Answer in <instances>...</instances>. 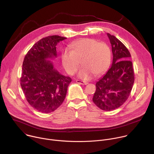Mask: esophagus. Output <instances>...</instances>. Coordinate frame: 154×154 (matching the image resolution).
Wrapping results in <instances>:
<instances>
[{"label": "esophagus", "instance_id": "esophagus-1", "mask_svg": "<svg viewBox=\"0 0 154 154\" xmlns=\"http://www.w3.org/2000/svg\"><path fill=\"white\" fill-rule=\"evenodd\" d=\"M76 82L79 84H81V85H87L88 84V82H85V81H81V80H76Z\"/></svg>", "mask_w": 154, "mask_h": 154}]
</instances>
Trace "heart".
Instances as JSON below:
<instances>
[{
  "label": "heart",
  "mask_w": 154,
  "mask_h": 154,
  "mask_svg": "<svg viewBox=\"0 0 154 154\" xmlns=\"http://www.w3.org/2000/svg\"><path fill=\"white\" fill-rule=\"evenodd\" d=\"M71 51L66 49L61 54L63 67L69 74L73 75L78 70L81 61L83 67L78 72V77L89 80L104 73L111 63V51L103 42L93 38H84L72 43Z\"/></svg>",
  "instance_id": "1"
}]
</instances>
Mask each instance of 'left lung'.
I'll return each mask as SVG.
<instances>
[{
	"label": "left lung",
	"mask_w": 154,
	"mask_h": 154,
	"mask_svg": "<svg viewBox=\"0 0 154 154\" xmlns=\"http://www.w3.org/2000/svg\"><path fill=\"white\" fill-rule=\"evenodd\" d=\"M107 36L112 45L113 62L105 74L97 82L93 101L102 110L109 112L119 108L127 100L135 78L128 50L114 35L107 33Z\"/></svg>",
	"instance_id": "1"
}]
</instances>
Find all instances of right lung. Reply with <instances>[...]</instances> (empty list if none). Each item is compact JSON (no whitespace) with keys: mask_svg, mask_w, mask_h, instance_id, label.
Here are the masks:
<instances>
[{"mask_svg":"<svg viewBox=\"0 0 154 154\" xmlns=\"http://www.w3.org/2000/svg\"><path fill=\"white\" fill-rule=\"evenodd\" d=\"M66 38L49 36L36 42L26 54L20 86L29 103L39 112L49 113L64 101L72 80L61 74L48 59L57 56L56 46Z\"/></svg>","mask_w":154,"mask_h":154,"instance_id":"obj_1","label":"right lung"}]
</instances>
